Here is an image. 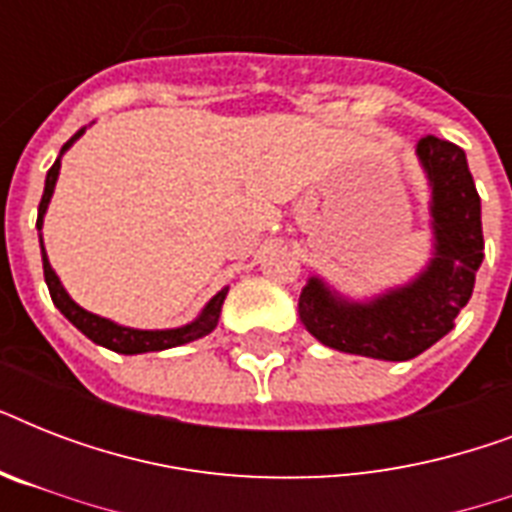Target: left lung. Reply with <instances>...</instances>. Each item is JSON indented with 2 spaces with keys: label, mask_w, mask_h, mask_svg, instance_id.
<instances>
[{
  "label": "left lung",
  "mask_w": 512,
  "mask_h": 512,
  "mask_svg": "<svg viewBox=\"0 0 512 512\" xmlns=\"http://www.w3.org/2000/svg\"><path fill=\"white\" fill-rule=\"evenodd\" d=\"M430 185L433 257L409 284L372 300H348L311 276L300 292V321L321 345L380 358L409 361L436 345L468 305L484 260L481 199L460 146L433 135L417 143Z\"/></svg>",
  "instance_id": "left-lung-1"
}]
</instances>
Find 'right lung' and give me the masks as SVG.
Listing matches in <instances>:
<instances>
[{"label":"right lung","instance_id":"right-lung-1","mask_svg":"<svg viewBox=\"0 0 512 512\" xmlns=\"http://www.w3.org/2000/svg\"><path fill=\"white\" fill-rule=\"evenodd\" d=\"M84 135V127L76 132L74 138L68 140L66 146L60 148V156L66 154L68 148L74 146L76 140ZM60 156L55 159V164L47 172V180H44V193L42 201H39V217H36V228L42 231L44 223V212H47V204L52 199V191H55V183H58V172H60ZM42 265H44V281H47V289H50V297L55 308H58L63 316H66L71 324H74L82 335L90 337L95 345H103L108 350H116V353H124V356H135V353H151V350H167L177 348V345H185V342L199 340V337L209 335L212 329L217 327L220 321V308H223V300L228 295V289H220L207 305L204 311L196 316V321L185 324V327L177 329H132L122 327V324H114L111 319H103V316H95V313L84 311L82 305H76L68 292L60 284L58 273L52 271L50 260H47V252H44L42 244Z\"/></svg>","mask_w":512,"mask_h":512}]
</instances>
